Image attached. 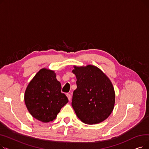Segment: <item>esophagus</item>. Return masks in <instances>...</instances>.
I'll return each instance as SVG.
<instances>
[{
    "mask_svg": "<svg viewBox=\"0 0 149 149\" xmlns=\"http://www.w3.org/2000/svg\"><path fill=\"white\" fill-rule=\"evenodd\" d=\"M66 96H67L68 100H70V99H71V95H70V93H68L67 94H66Z\"/></svg>",
    "mask_w": 149,
    "mask_h": 149,
    "instance_id": "esophagus-1",
    "label": "esophagus"
}]
</instances>
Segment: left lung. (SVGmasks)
Masks as SVG:
<instances>
[{
	"label": "left lung",
	"mask_w": 149,
	"mask_h": 149,
	"mask_svg": "<svg viewBox=\"0 0 149 149\" xmlns=\"http://www.w3.org/2000/svg\"><path fill=\"white\" fill-rule=\"evenodd\" d=\"M74 68L77 88L73 93L72 106L77 117L87 124L103 122L115 105V91L111 80L95 66Z\"/></svg>",
	"instance_id": "left-lung-1"
}]
</instances>
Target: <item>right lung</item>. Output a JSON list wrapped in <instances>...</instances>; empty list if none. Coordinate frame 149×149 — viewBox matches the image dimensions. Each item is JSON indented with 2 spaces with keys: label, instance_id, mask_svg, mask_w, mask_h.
I'll return each mask as SVG.
<instances>
[{
  "label": "right lung",
  "instance_id": "right-lung-1",
  "mask_svg": "<svg viewBox=\"0 0 149 149\" xmlns=\"http://www.w3.org/2000/svg\"><path fill=\"white\" fill-rule=\"evenodd\" d=\"M61 91V83L54 70L40 69L25 92V103L30 114L43 123L56 119L61 107L68 102L67 97Z\"/></svg>",
  "mask_w": 149,
  "mask_h": 149
}]
</instances>
